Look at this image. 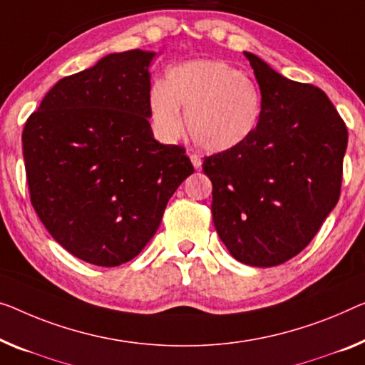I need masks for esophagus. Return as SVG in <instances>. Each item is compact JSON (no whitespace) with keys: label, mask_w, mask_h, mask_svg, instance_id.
<instances>
[{"label":"esophagus","mask_w":365,"mask_h":365,"mask_svg":"<svg viewBox=\"0 0 365 365\" xmlns=\"http://www.w3.org/2000/svg\"><path fill=\"white\" fill-rule=\"evenodd\" d=\"M190 160H192V164L195 168H200L201 164H203V160H201V157L198 154H192L190 155Z\"/></svg>","instance_id":"obj_1"}]
</instances>
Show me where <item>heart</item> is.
<instances>
[{
  "label": "heart",
  "mask_w": 365,
  "mask_h": 365,
  "mask_svg": "<svg viewBox=\"0 0 365 365\" xmlns=\"http://www.w3.org/2000/svg\"><path fill=\"white\" fill-rule=\"evenodd\" d=\"M152 126L160 139L188 134L201 149L227 152L239 148L257 129L262 93L241 70L222 61H192L173 65L164 85L149 91Z\"/></svg>",
  "instance_id": "heart-1"
}]
</instances>
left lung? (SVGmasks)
<instances>
[{"label":"left lung","mask_w":365,"mask_h":365,"mask_svg":"<svg viewBox=\"0 0 365 365\" xmlns=\"http://www.w3.org/2000/svg\"><path fill=\"white\" fill-rule=\"evenodd\" d=\"M262 114L239 148L205 157L216 232L232 257L274 267L308 246L339 200L347 129L323 90L244 52Z\"/></svg>","instance_id":"8db88e82"}]
</instances>
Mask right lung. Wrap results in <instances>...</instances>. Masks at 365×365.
Returning <instances> with one entry per match:
<instances>
[{
	"instance_id": "obj_1",
	"label": "right lung",
	"mask_w": 365,
	"mask_h": 365,
	"mask_svg": "<svg viewBox=\"0 0 365 365\" xmlns=\"http://www.w3.org/2000/svg\"><path fill=\"white\" fill-rule=\"evenodd\" d=\"M155 52L110 53L58 80L31 114L23 154L31 203L63 249L116 267L145 247L193 165L154 139L149 65Z\"/></svg>"
}]
</instances>
